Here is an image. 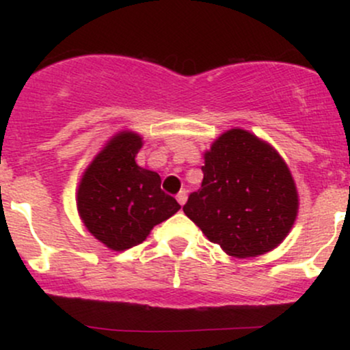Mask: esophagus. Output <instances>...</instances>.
<instances>
[{
  "label": "esophagus",
  "instance_id": "obj_1",
  "mask_svg": "<svg viewBox=\"0 0 350 350\" xmlns=\"http://www.w3.org/2000/svg\"><path fill=\"white\" fill-rule=\"evenodd\" d=\"M176 199H178V202L180 204V206H184L187 200V191H180L178 196H176Z\"/></svg>",
  "mask_w": 350,
  "mask_h": 350
}]
</instances>
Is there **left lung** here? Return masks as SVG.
<instances>
[{"label": "left lung", "mask_w": 350, "mask_h": 350, "mask_svg": "<svg viewBox=\"0 0 350 350\" xmlns=\"http://www.w3.org/2000/svg\"><path fill=\"white\" fill-rule=\"evenodd\" d=\"M204 179L183 207L227 255L250 258L286 239L299 208L290 167L270 143L232 128L204 152Z\"/></svg>", "instance_id": "8db88e82"}]
</instances>
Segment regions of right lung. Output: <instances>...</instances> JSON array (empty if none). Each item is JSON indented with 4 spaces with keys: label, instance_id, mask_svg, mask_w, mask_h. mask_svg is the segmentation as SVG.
<instances>
[{
    "label": "right lung",
    "instance_id": "right-lung-1",
    "mask_svg": "<svg viewBox=\"0 0 350 350\" xmlns=\"http://www.w3.org/2000/svg\"><path fill=\"white\" fill-rule=\"evenodd\" d=\"M142 146V135L118 131L92 159L79 183L75 200L83 226L115 252L142 243L152 227L180 208L161 191L158 172L136 164Z\"/></svg>",
    "mask_w": 350,
    "mask_h": 350
}]
</instances>
